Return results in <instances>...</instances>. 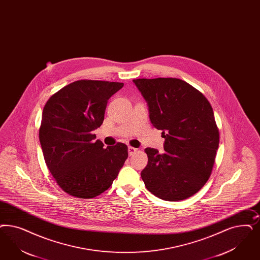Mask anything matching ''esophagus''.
<instances>
[{
  "label": "esophagus",
  "instance_id": "esophagus-1",
  "mask_svg": "<svg viewBox=\"0 0 260 260\" xmlns=\"http://www.w3.org/2000/svg\"><path fill=\"white\" fill-rule=\"evenodd\" d=\"M138 150L137 149H135V148H134V147H128V154L129 155H133V154H135V152H137Z\"/></svg>",
  "mask_w": 260,
  "mask_h": 260
}]
</instances>
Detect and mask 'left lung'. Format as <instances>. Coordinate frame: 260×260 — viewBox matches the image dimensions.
I'll return each instance as SVG.
<instances>
[{
    "instance_id": "left-lung-1",
    "label": "left lung",
    "mask_w": 260,
    "mask_h": 260,
    "mask_svg": "<svg viewBox=\"0 0 260 260\" xmlns=\"http://www.w3.org/2000/svg\"><path fill=\"white\" fill-rule=\"evenodd\" d=\"M152 125L162 131L164 152L146 148V188L164 201L195 195L209 179L219 147L213 109L202 92L176 78L136 79Z\"/></svg>"
}]
</instances>
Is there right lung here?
Wrapping results in <instances>:
<instances>
[{"mask_svg":"<svg viewBox=\"0 0 260 260\" xmlns=\"http://www.w3.org/2000/svg\"><path fill=\"white\" fill-rule=\"evenodd\" d=\"M123 82L81 80L53 94L43 108L39 141L46 165L64 192L80 199L108 190L128 156L127 146L106 149L92 132L104 122L108 100Z\"/></svg>","mask_w":260,"mask_h":260,"instance_id":"obj_1","label":"right lung"}]
</instances>
